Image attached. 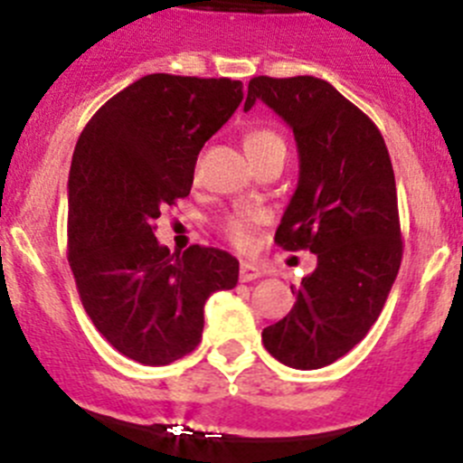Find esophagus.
<instances>
[{"instance_id": "34e87169", "label": "esophagus", "mask_w": 463, "mask_h": 463, "mask_svg": "<svg viewBox=\"0 0 463 463\" xmlns=\"http://www.w3.org/2000/svg\"><path fill=\"white\" fill-rule=\"evenodd\" d=\"M260 276H262V273H260L258 267H253V264H250V262H241V267H240V280L241 282L258 280Z\"/></svg>"}]
</instances>
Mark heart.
I'll list each match as a JSON object with an SVG mask.
<instances>
[{"label": "heart", "instance_id": "1", "mask_svg": "<svg viewBox=\"0 0 463 463\" xmlns=\"http://www.w3.org/2000/svg\"><path fill=\"white\" fill-rule=\"evenodd\" d=\"M244 149L249 154V158H255V156H262L267 151L273 149H285V140L278 136L271 128H253V131L246 133L244 137ZM255 217L250 213H237L232 217L226 219L223 223V231H226L228 240L235 246H246L250 244V231H253Z\"/></svg>", "mask_w": 463, "mask_h": 463}]
</instances>
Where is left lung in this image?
<instances>
[{"label":"left lung","mask_w":463,"mask_h":463,"mask_svg":"<svg viewBox=\"0 0 463 463\" xmlns=\"http://www.w3.org/2000/svg\"><path fill=\"white\" fill-rule=\"evenodd\" d=\"M255 101L285 119L298 146V185L276 241L317 255V269L291 287V312L262 341L291 369H321L364 339L401 269L392 158L378 127L327 80L255 76L244 110Z\"/></svg>","instance_id":"8db88e82"}]
</instances>
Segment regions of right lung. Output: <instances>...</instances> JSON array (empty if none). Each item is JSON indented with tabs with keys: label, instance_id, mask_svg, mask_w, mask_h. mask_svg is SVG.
I'll return each instance as SVG.
<instances>
[{
	"label": "right lung",
	"instance_id": "obj_1",
	"mask_svg": "<svg viewBox=\"0 0 463 463\" xmlns=\"http://www.w3.org/2000/svg\"><path fill=\"white\" fill-rule=\"evenodd\" d=\"M241 99V80L146 74L76 142L67 258L94 327L128 360L165 366L194 351L205 300L237 285V258L199 244L169 253L154 222L190 194L196 156Z\"/></svg>",
	"mask_w": 463,
	"mask_h": 463
}]
</instances>
